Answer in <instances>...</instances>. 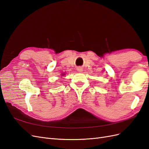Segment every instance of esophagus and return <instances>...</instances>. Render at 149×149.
Instances as JSON below:
<instances>
[{"label":"esophagus","instance_id":"34e87169","mask_svg":"<svg viewBox=\"0 0 149 149\" xmlns=\"http://www.w3.org/2000/svg\"><path fill=\"white\" fill-rule=\"evenodd\" d=\"M77 71H79V72H82V71H83V68L81 67H78V68H77Z\"/></svg>","mask_w":149,"mask_h":149}]
</instances>
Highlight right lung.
I'll list each match as a JSON object with an SVG mask.
<instances>
[{
  "mask_svg": "<svg viewBox=\"0 0 149 149\" xmlns=\"http://www.w3.org/2000/svg\"><path fill=\"white\" fill-rule=\"evenodd\" d=\"M62 76H65V73H63V74H62Z\"/></svg>",
  "mask_w": 149,
  "mask_h": 149,
  "instance_id": "1",
  "label": "right lung"
}]
</instances>
